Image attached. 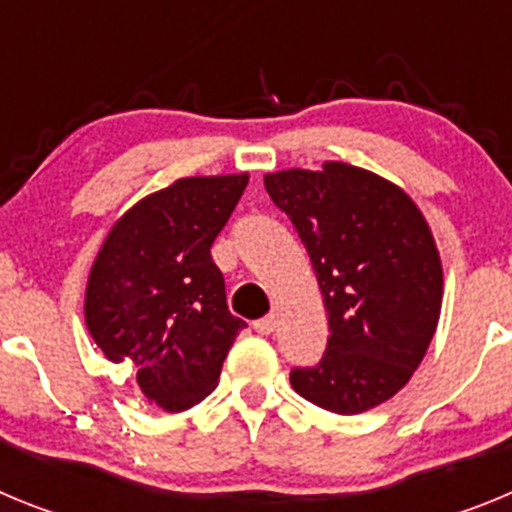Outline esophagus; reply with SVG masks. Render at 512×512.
Returning <instances> with one entry per match:
<instances>
[{
  "label": "esophagus",
  "mask_w": 512,
  "mask_h": 512,
  "mask_svg": "<svg viewBox=\"0 0 512 512\" xmlns=\"http://www.w3.org/2000/svg\"><path fill=\"white\" fill-rule=\"evenodd\" d=\"M253 328H256V333H261V336H269V333H274V330H277V315H266V318H259L256 323H253Z\"/></svg>",
  "instance_id": "1"
}]
</instances>
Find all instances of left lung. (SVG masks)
<instances>
[{
    "label": "left lung",
    "instance_id": "1",
    "mask_svg": "<svg viewBox=\"0 0 512 512\" xmlns=\"http://www.w3.org/2000/svg\"><path fill=\"white\" fill-rule=\"evenodd\" d=\"M264 187L305 243L328 310L323 359L295 366L289 382L330 413L377 408L436 333L443 271L431 228L400 187L341 161L266 174Z\"/></svg>",
    "mask_w": 512,
    "mask_h": 512
}]
</instances>
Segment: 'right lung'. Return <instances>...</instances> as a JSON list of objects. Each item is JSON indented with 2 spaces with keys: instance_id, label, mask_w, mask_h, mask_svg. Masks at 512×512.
<instances>
[{
  "instance_id": "obj_1",
  "label": "right lung",
  "mask_w": 512,
  "mask_h": 512,
  "mask_svg": "<svg viewBox=\"0 0 512 512\" xmlns=\"http://www.w3.org/2000/svg\"><path fill=\"white\" fill-rule=\"evenodd\" d=\"M248 174L189 176L112 225L87 282V328L102 354L130 364L148 402L182 413L215 390L241 318L210 256Z\"/></svg>"
}]
</instances>
